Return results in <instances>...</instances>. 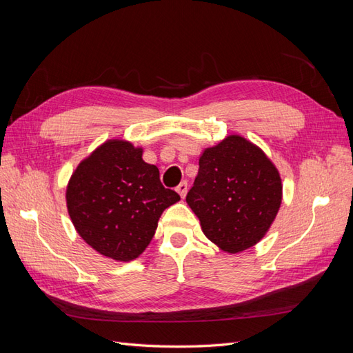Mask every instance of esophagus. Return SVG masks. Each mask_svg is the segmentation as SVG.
<instances>
[{
  "instance_id": "34e87169",
  "label": "esophagus",
  "mask_w": 353,
  "mask_h": 353,
  "mask_svg": "<svg viewBox=\"0 0 353 353\" xmlns=\"http://www.w3.org/2000/svg\"><path fill=\"white\" fill-rule=\"evenodd\" d=\"M176 191H178V194L184 199L185 194H187V191H188V183H187V181H183V183H181L176 187Z\"/></svg>"
}]
</instances>
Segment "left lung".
Listing matches in <instances>:
<instances>
[{"instance_id":"8db88e82","label":"left lung","mask_w":353,"mask_h":353,"mask_svg":"<svg viewBox=\"0 0 353 353\" xmlns=\"http://www.w3.org/2000/svg\"><path fill=\"white\" fill-rule=\"evenodd\" d=\"M279 170L258 147L231 135L206 148L187 194L205 236L222 250L252 248L271 227L281 205Z\"/></svg>"}]
</instances>
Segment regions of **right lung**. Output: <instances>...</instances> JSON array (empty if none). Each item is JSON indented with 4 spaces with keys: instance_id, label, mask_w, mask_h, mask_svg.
<instances>
[{
    "instance_id": "1",
    "label": "right lung",
    "mask_w": 353,
    "mask_h": 353,
    "mask_svg": "<svg viewBox=\"0 0 353 353\" xmlns=\"http://www.w3.org/2000/svg\"><path fill=\"white\" fill-rule=\"evenodd\" d=\"M68 210L79 236L114 261L140 256L152 241L162 212L179 200L160 183L159 169L131 143H104L74 170Z\"/></svg>"
}]
</instances>
